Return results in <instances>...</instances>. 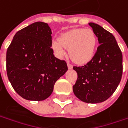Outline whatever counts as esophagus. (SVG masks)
<instances>
[{
    "label": "esophagus",
    "mask_w": 128,
    "mask_h": 128,
    "mask_svg": "<svg viewBox=\"0 0 128 128\" xmlns=\"http://www.w3.org/2000/svg\"><path fill=\"white\" fill-rule=\"evenodd\" d=\"M72 64H70V62H68V68H69V69H71V68H72Z\"/></svg>",
    "instance_id": "esophagus-1"
}]
</instances>
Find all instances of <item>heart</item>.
Wrapping results in <instances>:
<instances>
[{
  "mask_svg": "<svg viewBox=\"0 0 128 128\" xmlns=\"http://www.w3.org/2000/svg\"><path fill=\"white\" fill-rule=\"evenodd\" d=\"M97 39L90 29H72L66 32L60 39H53L52 48L58 57L66 54V48H69V56L77 63L89 62L94 56Z\"/></svg>",
  "mask_w": 128,
  "mask_h": 128,
  "instance_id": "obj_1",
  "label": "heart"
}]
</instances>
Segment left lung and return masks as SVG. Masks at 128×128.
<instances>
[{
    "mask_svg": "<svg viewBox=\"0 0 128 128\" xmlns=\"http://www.w3.org/2000/svg\"><path fill=\"white\" fill-rule=\"evenodd\" d=\"M89 26L100 46L87 64L73 67L78 79L72 90L80 100L98 103L108 99L119 85L122 75V55L112 33L94 22Z\"/></svg>",
    "mask_w": 128,
    "mask_h": 128,
    "instance_id": "obj_1",
    "label": "left lung"
}]
</instances>
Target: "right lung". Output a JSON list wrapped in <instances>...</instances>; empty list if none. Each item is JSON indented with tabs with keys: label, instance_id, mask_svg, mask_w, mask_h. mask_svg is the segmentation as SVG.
I'll return each mask as SVG.
<instances>
[{
	"label": "right lung",
	"instance_id": "1",
	"mask_svg": "<svg viewBox=\"0 0 128 128\" xmlns=\"http://www.w3.org/2000/svg\"><path fill=\"white\" fill-rule=\"evenodd\" d=\"M51 29L36 22L18 31L6 52V70L15 91L28 100H44L56 82L68 70L65 60L56 58Z\"/></svg>",
	"mask_w": 128,
	"mask_h": 128
}]
</instances>
